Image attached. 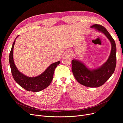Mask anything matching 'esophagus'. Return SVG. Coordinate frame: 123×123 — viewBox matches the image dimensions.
Returning a JSON list of instances; mask_svg holds the SVG:
<instances>
[{
	"label": "esophagus",
	"instance_id": "34e87169",
	"mask_svg": "<svg viewBox=\"0 0 123 123\" xmlns=\"http://www.w3.org/2000/svg\"><path fill=\"white\" fill-rule=\"evenodd\" d=\"M71 54L70 53H68V54H67V56H68L69 57H70V56H71Z\"/></svg>",
	"mask_w": 123,
	"mask_h": 123
}]
</instances>
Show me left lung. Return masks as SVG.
<instances>
[{"mask_svg": "<svg viewBox=\"0 0 123 123\" xmlns=\"http://www.w3.org/2000/svg\"><path fill=\"white\" fill-rule=\"evenodd\" d=\"M91 28L104 34L110 41L111 51L107 61L100 67L90 69L81 61L73 59L72 70L76 80L80 84L88 87H98L104 84L112 75L116 65V45L114 39L103 26L94 24Z\"/></svg>", "mask_w": 123, "mask_h": 123, "instance_id": "1", "label": "left lung"}]
</instances>
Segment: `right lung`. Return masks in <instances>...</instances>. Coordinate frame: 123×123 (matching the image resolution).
I'll return each instance as SVG.
<instances>
[{
  "instance_id": "right-lung-1",
  "label": "right lung",
  "mask_w": 123,
  "mask_h": 123,
  "mask_svg": "<svg viewBox=\"0 0 123 123\" xmlns=\"http://www.w3.org/2000/svg\"><path fill=\"white\" fill-rule=\"evenodd\" d=\"M19 36L18 35L16 39ZM15 39L12 44L9 54V64L13 77L18 84L28 91L39 92L48 87L53 79L55 69L60 62L51 64L44 71L36 77H30L20 72L15 65L13 60V48Z\"/></svg>"
}]
</instances>
